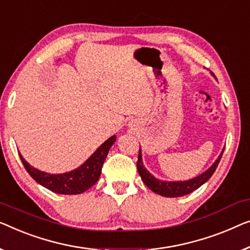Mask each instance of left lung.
Masks as SVG:
<instances>
[{
    "label": "left lung",
    "instance_id": "obj_1",
    "mask_svg": "<svg viewBox=\"0 0 250 250\" xmlns=\"http://www.w3.org/2000/svg\"><path fill=\"white\" fill-rule=\"evenodd\" d=\"M212 75H214L212 73ZM224 149L222 150L221 153L218 157V159L213 162V165L208 170H205L203 173L198 175L194 178L184 180V182H167V180H160L147 171L146 168L144 167L143 161H142V152H139V160L136 162L137 166V171H139L141 178H142L143 183L150 188L152 191L157 193L161 196L165 197H180L185 196L187 194H190L191 191L196 190L197 188H200L203 184H205L208 180L211 178L213 173H214L216 167H218L220 160H221L222 153Z\"/></svg>",
    "mask_w": 250,
    "mask_h": 250
}]
</instances>
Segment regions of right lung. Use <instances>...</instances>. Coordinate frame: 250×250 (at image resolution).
Returning a JSON list of instances; mask_svg holds the SVG:
<instances>
[{
	"label": "right lung",
	"mask_w": 250,
	"mask_h": 250,
	"mask_svg": "<svg viewBox=\"0 0 250 250\" xmlns=\"http://www.w3.org/2000/svg\"><path fill=\"white\" fill-rule=\"evenodd\" d=\"M115 141H116V135L109 137L90 155V158L83 162L80 167L64 173H48L41 171L29 165L21 153H19V155L29 175L42 186L56 194L77 195L88 190L90 187H92L98 182L104 159L107 158L108 151L115 143Z\"/></svg>",
	"instance_id": "obj_1"
}]
</instances>
